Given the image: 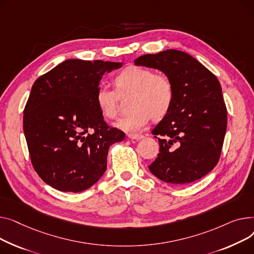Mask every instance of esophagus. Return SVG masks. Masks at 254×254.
<instances>
[{"instance_id": "esophagus-1", "label": "esophagus", "mask_w": 254, "mask_h": 254, "mask_svg": "<svg viewBox=\"0 0 254 254\" xmlns=\"http://www.w3.org/2000/svg\"><path fill=\"white\" fill-rule=\"evenodd\" d=\"M128 137L130 139H136V140H138V139L143 138L144 136L142 135V134H128Z\"/></svg>"}]
</instances>
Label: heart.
<instances>
[{"label": "heart", "instance_id": "1", "mask_svg": "<svg viewBox=\"0 0 254 254\" xmlns=\"http://www.w3.org/2000/svg\"><path fill=\"white\" fill-rule=\"evenodd\" d=\"M119 94L131 93L130 107L133 109L116 123L126 132L141 130L150 120H160L165 116L173 101V86L164 74L152 69L131 65L124 68L114 80ZM95 101L103 117L115 119L119 114V96L115 90L99 88Z\"/></svg>", "mask_w": 254, "mask_h": 254}]
</instances>
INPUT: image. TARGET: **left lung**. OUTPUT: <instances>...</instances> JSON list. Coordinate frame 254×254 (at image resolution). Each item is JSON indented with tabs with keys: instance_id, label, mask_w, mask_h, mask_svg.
I'll use <instances>...</instances> for the list:
<instances>
[{
	"instance_id": "left-lung-1",
	"label": "left lung",
	"mask_w": 254,
	"mask_h": 254,
	"mask_svg": "<svg viewBox=\"0 0 254 254\" xmlns=\"http://www.w3.org/2000/svg\"><path fill=\"white\" fill-rule=\"evenodd\" d=\"M134 64L163 71L173 86L171 108L152 131L160 136V153L148 169L170 185L200 180L217 164L227 130L217 78L197 59L174 49L144 54Z\"/></svg>"
}]
</instances>
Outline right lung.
Wrapping results in <instances>:
<instances>
[{"mask_svg": "<svg viewBox=\"0 0 254 254\" xmlns=\"http://www.w3.org/2000/svg\"><path fill=\"white\" fill-rule=\"evenodd\" d=\"M122 65L67 59L34 83L23 131L34 169L50 187L83 191L106 172L109 148L125 133L104 122L95 95L103 74Z\"/></svg>", "mask_w": 254, "mask_h": 254, "instance_id": "right-lung-1", "label": "right lung"}]
</instances>
